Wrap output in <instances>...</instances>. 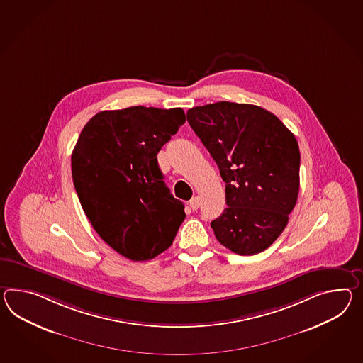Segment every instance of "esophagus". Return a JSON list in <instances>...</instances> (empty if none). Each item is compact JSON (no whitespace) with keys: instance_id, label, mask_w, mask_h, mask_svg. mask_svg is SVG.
Returning a JSON list of instances; mask_svg holds the SVG:
<instances>
[{"instance_id":"1","label":"esophagus","mask_w":363,"mask_h":363,"mask_svg":"<svg viewBox=\"0 0 363 363\" xmlns=\"http://www.w3.org/2000/svg\"><path fill=\"white\" fill-rule=\"evenodd\" d=\"M199 204H201V199H199V196H193L191 199H190V207H191V210H198V207H199Z\"/></svg>"}]
</instances>
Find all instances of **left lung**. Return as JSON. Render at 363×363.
<instances>
[{
	"mask_svg": "<svg viewBox=\"0 0 363 363\" xmlns=\"http://www.w3.org/2000/svg\"><path fill=\"white\" fill-rule=\"evenodd\" d=\"M187 122L225 182L227 208L211 221L215 238L240 256L264 252L298 199L301 152L294 133L262 107L225 101L190 108Z\"/></svg>",
	"mask_w": 363,
	"mask_h": 363,
	"instance_id": "8db88e82",
	"label": "left lung"
}]
</instances>
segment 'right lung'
Wrapping results in <instances>:
<instances>
[{"instance_id": "right-lung-1", "label": "right lung", "mask_w": 363, "mask_h": 363, "mask_svg": "<svg viewBox=\"0 0 363 363\" xmlns=\"http://www.w3.org/2000/svg\"><path fill=\"white\" fill-rule=\"evenodd\" d=\"M182 108L133 106L101 111L82 128L72 153V177L99 238L131 261L167 250L185 220L170 194L157 153L185 123Z\"/></svg>"}]
</instances>
